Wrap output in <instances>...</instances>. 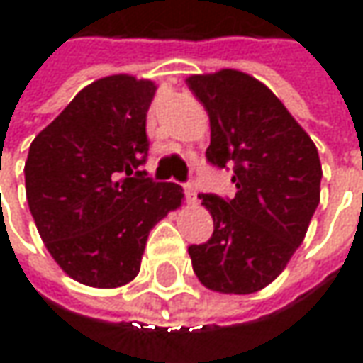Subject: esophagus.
I'll use <instances>...</instances> for the list:
<instances>
[{
    "mask_svg": "<svg viewBox=\"0 0 363 363\" xmlns=\"http://www.w3.org/2000/svg\"><path fill=\"white\" fill-rule=\"evenodd\" d=\"M184 189H186V200H188L189 203L196 202V198H198L196 186H194V184H186V186H184Z\"/></svg>",
    "mask_w": 363,
    "mask_h": 363,
    "instance_id": "obj_1",
    "label": "esophagus"
}]
</instances>
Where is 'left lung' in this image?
<instances>
[{"label":"left lung","mask_w":363,"mask_h":363,"mask_svg":"<svg viewBox=\"0 0 363 363\" xmlns=\"http://www.w3.org/2000/svg\"><path fill=\"white\" fill-rule=\"evenodd\" d=\"M210 117L208 161L234 165L236 196L200 200L214 220L208 242L188 248L196 277L224 295L257 293L285 271L321 198V161L277 94L255 77L222 68L186 78Z\"/></svg>","instance_id":"obj_1"}]
</instances>
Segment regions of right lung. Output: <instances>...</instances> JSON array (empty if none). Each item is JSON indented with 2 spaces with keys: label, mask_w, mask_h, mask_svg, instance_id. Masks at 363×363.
Instances as JSON below:
<instances>
[{
  "label": "right lung",
  "mask_w": 363,
  "mask_h": 363,
  "mask_svg": "<svg viewBox=\"0 0 363 363\" xmlns=\"http://www.w3.org/2000/svg\"><path fill=\"white\" fill-rule=\"evenodd\" d=\"M157 84L131 74L84 86L26 160V198L52 258L70 279L117 289L139 274L151 228L177 210L184 189L139 172Z\"/></svg>",
  "instance_id": "obj_1"
}]
</instances>
